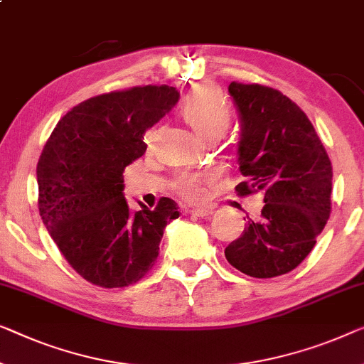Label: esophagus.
Returning <instances> with one entry per match:
<instances>
[{"instance_id":"1","label":"esophagus","mask_w":364,"mask_h":364,"mask_svg":"<svg viewBox=\"0 0 364 364\" xmlns=\"http://www.w3.org/2000/svg\"><path fill=\"white\" fill-rule=\"evenodd\" d=\"M189 214L196 215V217H209L210 214H213V209H209V208H204V209H191V210H189Z\"/></svg>"}]
</instances>
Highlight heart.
<instances>
[{
	"label": "heart",
	"instance_id": "obj_1",
	"mask_svg": "<svg viewBox=\"0 0 364 364\" xmlns=\"http://www.w3.org/2000/svg\"><path fill=\"white\" fill-rule=\"evenodd\" d=\"M181 116L200 137L209 139L220 135L229 127L232 109L229 101L217 86L210 83L198 85L184 96ZM213 180V173L184 171L175 181L176 193L189 203H200L205 198V184Z\"/></svg>",
	"mask_w": 364,
	"mask_h": 364
}]
</instances>
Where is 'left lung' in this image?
Returning <instances> with one entry per match:
<instances>
[{
  "instance_id": "left-lung-1",
  "label": "left lung",
  "mask_w": 364,
  "mask_h": 364,
  "mask_svg": "<svg viewBox=\"0 0 364 364\" xmlns=\"http://www.w3.org/2000/svg\"><path fill=\"white\" fill-rule=\"evenodd\" d=\"M245 181L238 196L263 193L258 220L225 248L232 267L252 278H274L299 267L312 252L332 210V164L312 122L281 91L232 81Z\"/></svg>"
}]
</instances>
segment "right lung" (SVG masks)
<instances>
[{
	"label": "right lung",
	"instance_id": "obj_1",
	"mask_svg": "<svg viewBox=\"0 0 364 364\" xmlns=\"http://www.w3.org/2000/svg\"><path fill=\"white\" fill-rule=\"evenodd\" d=\"M173 86L147 85L90 97L58 121L37 164L39 213L65 259L88 283L126 287L154 268L173 199L132 213L126 166L147 150L144 134L176 105Z\"/></svg>",
	"mask_w": 364,
	"mask_h": 364
}]
</instances>
